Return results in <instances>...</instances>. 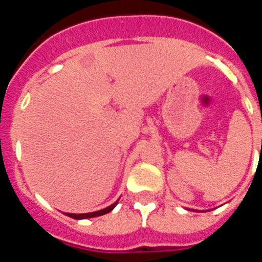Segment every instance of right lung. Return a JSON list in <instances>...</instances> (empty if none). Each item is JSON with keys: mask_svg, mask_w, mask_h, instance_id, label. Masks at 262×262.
Returning a JSON list of instances; mask_svg holds the SVG:
<instances>
[{"mask_svg": "<svg viewBox=\"0 0 262 262\" xmlns=\"http://www.w3.org/2000/svg\"><path fill=\"white\" fill-rule=\"evenodd\" d=\"M117 203H118V201H117V202L113 203L111 206H108V207H106V209L99 210V211H96V212H88V214H67V215H68V216H71V217H73V219H88V217L101 216V215L110 212L111 210L114 209L115 206H117Z\"/></svg>", "mask_w": 262, "mask_h": 262, "instance_id": "right-lung-1", "label": "right lung"}]
</instances>
